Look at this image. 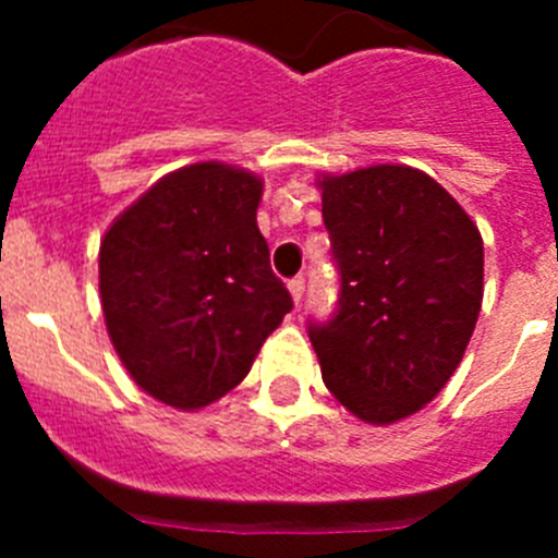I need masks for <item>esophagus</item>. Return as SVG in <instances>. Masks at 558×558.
Here are the masks:
<instances>
[{"instance_id":"34e87169","label":"esophagus","mask_w":558,"mask_h":558,"mask_svg":"<svg viewBox=\"0 0 558 558\" xmlns=\"http://www.w3.org/2000/svg\"><path fill=\"white\" fill-rule=\"evenodd\" d=\"M288 290H290V295H293L295 307H299V302L304 299V276H295V279H290Z\"/></svg>"}]
</instances>
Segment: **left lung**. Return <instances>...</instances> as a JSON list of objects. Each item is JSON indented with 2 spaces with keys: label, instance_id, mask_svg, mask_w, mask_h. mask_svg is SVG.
I'll use <instances>...</instances> for the list:
<instances>
[{
  "label": "left lung",
  "instance_id": "obj_1",
  "mask_svg": "<svg viewBox=\"0 0 558 558\" xmlns=\"http://www.w3.org/2000/svg\"><path fill=\"white\" fill-rule=\"evenodd\" d=\"M338 310L307 332L340 405L368 425L411 416L447 386L483 302V240L427 172L322 175Z\"/></svg>",
  "mask_w": 558,
  "mask_h": 558
}]
</instances>
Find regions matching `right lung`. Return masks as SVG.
<instances>
[{"label": "right lung", "instance_id": "add662e5", "mask_svg": "<svg viewBox=\"0 0 558 558\" xmlns=\"http://www.w3.org/2000/svg\"><path fill=\"white\" fill-rule=\"evenodd\" d=\"M263 179L220 161L181 167L100 243L111 343L142 391L195 411L243 383L293 310L256 226Z\"/></svg>", "mask_w": 558, "mask_h": 558}]
</instances>
